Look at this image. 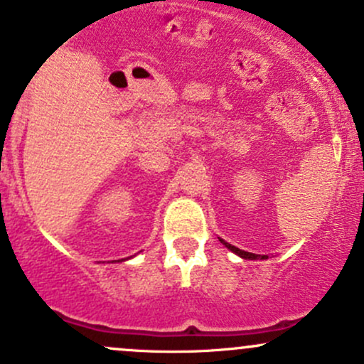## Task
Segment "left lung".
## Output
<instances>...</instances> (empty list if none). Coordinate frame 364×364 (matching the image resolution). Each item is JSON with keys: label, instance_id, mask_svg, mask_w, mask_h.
Returning <instances> with one entry per match:
<instances>
[{"label": "left lung", "instance_id": "left-lung-1", "mask_svg": "<svg viewBox=\"0 0 364 364\" xmlns=\"http://www.w3.org/2000/svg\"><path fill=\"white\" fill-rule=\"evenodd\" d=\"M220 240H221V244H225V246H227L228 250L235 252V255H239L240 258H246V259H265V258H269V256H267V255H255V252L242 251V250H239V247H235V246H232V244H228L227 240H223V239H220Z\"/></svg>", "mask_w": 364, "mask_h": 364}]
</instances>
